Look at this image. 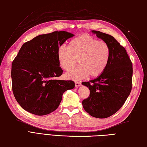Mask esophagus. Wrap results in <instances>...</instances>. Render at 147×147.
Here are the masks:
<instances>
[{"label": "esophagus", "instance_id": "34e87169", "mask_svg": "<svg viewBox=\"0 0 147 147\" xmlns=\"http://www.w3.org/2000/svg\"><path fill=\"white\" fill-rule=\"evenodd\" d=\"M74 83H75V86L76 87L80 86L81 85V83L80 82H74Z\"/></svg>", "mask_w": 147, "mask_h": 147}]
</instances>
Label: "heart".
<instances>
[{"instance_id":"obj_1","label":"heart","mask_w":147,"mask_h":147,"mask_svg":"<svg viewBox=\"0 0 147 147\" xmlns=\"http://www.w3.org/2000/svg\"><path fill=\"white\" fill-rule=\"evenodd\" d=\"M111 56V48L107 43L88 35L73 38L67 48L62 45L57 51L59 65L67 73L74 69L78 61L79 67L67 74L69 78L74 80L100 76L107 68Z\"/></svg>"}]
</instances>
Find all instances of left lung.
<instances>
[{
	"instance_id": "8db88e82",
	"label": "left lung",
	"mask_w": 147,
	"mask_h": 147,
	"mask_svg": "<svg viewBox=\"0 0 147 147\" xmlns=\"http://www.w3.org/2000/svg\"><path fill=\"white\" fill-rule=\"evenodd\" d=\"M110 47L111 56L107 68L100 76L83 82L90 95L82 102L84 109L96 118H107L121 108L132 88L133 64L126 49L113 36L92 31Z\"/></svg>"
}]
</instances>
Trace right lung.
Instances as JSON below:
<instances>
[{"label":"right lung","instance_id":"obj_1","mask_svg":"<svg viewBox=\"0 0 147 147\" xmlns=\"http://www.w3.org/2000/svg\"><path fill=\"white\" fill-rule=\"evenodd\" d=\"M74 36L64 31L37 36L22 45L12 63V88L14 97L24 110L44 115L57 109L62 94L75 85L71 80L55 79L63 71L57 51Z\"/></svg>","mask_w":147,"mask_h":147}]
</instances>
